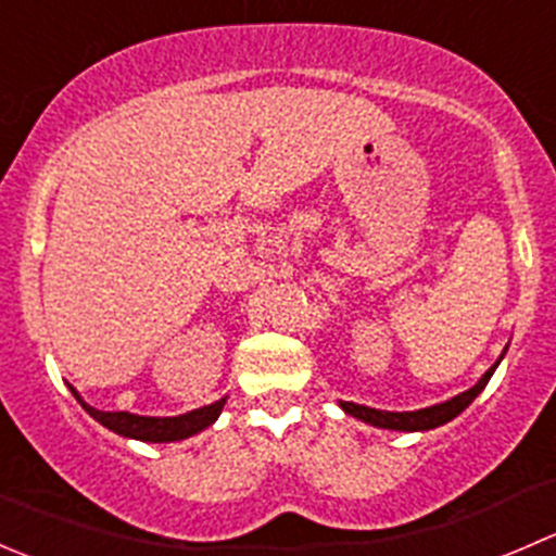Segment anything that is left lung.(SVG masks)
<instances>
[{
    "label": "left lung",
    "instance_id": "1",
    "mask_svg": "<svg viewBox=\"0 0 556 556\" xmlns=\"http://www.w3.org/2000/svg\"><path fill=\"white\" fill-rule=\"evenodd\" d=\"M508 350V346H506ZM506 350H503V355H506ZM503 355L497 357L495 366L490 368V371L484 374V377L479 379L470 390L459 392V395L450 397V401L444 403H435V406H428V408H417V412H382V408H371V406H363V403H352V401H339V406L344 408V414H350V417L361 419V422L366 425H374V428H382V430H401V433H422V430H433V428H441V425L452 422L457 414H463L465 408L470 406V403L476 401V395H479L481 390H484L486 382L492 379V374H495V368L501 366Z\"/></svg>",
    "mask_w": 556,
    "mask_h": 556
}]
</instances>
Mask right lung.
<instances>
[{
	"label": "right lung",
	"instance_id": "obj_1",
	"mask_svg": "<svg viewBox=\"0 0 556 556\" xmlns=\"http://www.w3.org/2000/svg\"><path fill=\"white\" fill-rule=\"evenodd\" d=\"M72 395L77 397L83 408L97 419L99 425H104L112 433L123 435V439L134 441H148V444H172V441L190 439V435L201 433V430L210 428L217 417H220L223 406H226V397L210 403V406L193 408L188 414H179V417H142V414L131 412H99V408L88 406L80 397V392L75 387H70Z\"/></svg>",
	"mask_w": 556,
	"mask_h": 556
}]
</instances>
